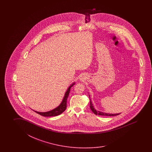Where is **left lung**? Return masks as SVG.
I'll use <instances>...</instances> for the list:
<instances>
[{"mask_svg": "<svg viewBox=\"0 0 152 152\" xmlns=\"http://www.w3.org/2000/svg\"><path fill=\"white\" fill-rule=\"evenodd\" d=\"M90 108L92 111L94 113L95 115H100V116H117L118 115H120V113H116V114H112V113H102L100 112L99 111H96L95 110V109L94 108L93 104H92V102L90 99Z\"/></svg>", "mask_w": 152, "mask_h": 152, "instance_id": "8db88e82", "label": "left lung"}]
</instances>
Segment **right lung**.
Returning <instances> with one entry per match:
<instances>
[{
	"mask_svg": "<svg viewBox=\"0 0 152 152\" xmlns=\"http://www.w3.org/2000/svg\"><path fill=\"white\" fill-rule=\"evenodd\" d=\"M75 83L72 84L71 85L68 87V90L65 93V96L63 99V100L62 101L61 103L60 104V105L58 107H56L54 109L45 112V113H41V112H37L34 111L36 113H39V115L45 117H52L56 116L59 115L60 114H61L64 111H65L66 107H67V99L68 97V95L69 94V92L71 90V88L74 85Z\"/></svg>",
	"mask_w": 152,
	"mask_h": 152,
	"instance_id": "1",
	"label": "right lung"
}]
</instances>
